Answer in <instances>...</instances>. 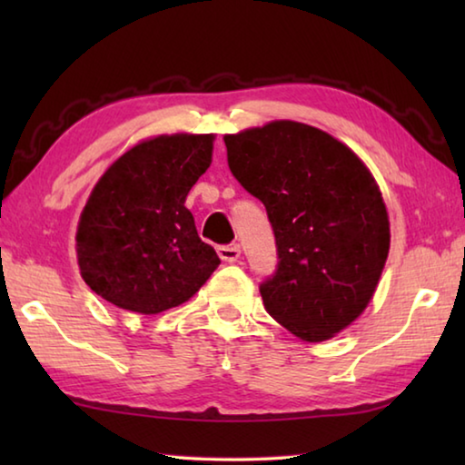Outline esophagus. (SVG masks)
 Segmentation results:
<instances>
[{"label": "esophagus", "mask_w": 465, "mask_h": 465, "mask_svg": "<svg viewBox=\"0 0 465 465\" xmlns=\"http://www.w3.org/2000/svg\"><path fill=\"white\" fill-rule=\"evenodd\" d=\"M217 252H219V256H222L223 262H238V258L242 256V250L238 243H232V246H219Z\"/></svg>", "instance_id": "esophagus-1"}]
</instances>
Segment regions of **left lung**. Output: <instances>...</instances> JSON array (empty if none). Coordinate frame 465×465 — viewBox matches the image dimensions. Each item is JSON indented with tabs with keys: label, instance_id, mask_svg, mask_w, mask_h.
<instances>
[{
	"label": "left lung",
	"instance_id": "1",
	"mask_svg": "<svg viewBox=\"0 0 465 465\" xmlns=\"http://www.w3.org/2000/svg\"><path fill=\"white\" fill-rule=\"evenodd\" d=\"M227 162L261 199L279 269L262 282L266 312L305 342H324L367 310L390 252V217L365 162L297 121L225 135Z\"/></svg>",
	"mask_w": 465,
	"mask_h": 465
}]
</instances>
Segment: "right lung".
<instances>
[{"mask_svg": "<svg viewBox=\"0 0 465 465\" xmlns=\"http://www.w3.org/2000/svg\"><path fill=\"white\" fill-rule=\"evenodd\" d=\"M215 135H155L110 163L85 201L75 252L82 279L116 308L153 316L178 308L219 266L186 196L213 162Z\"/></svg>", "mask_w": 465, "mask_h": 465, "instance_id": "obj_1", "label": "right lung"}]
</instances>
